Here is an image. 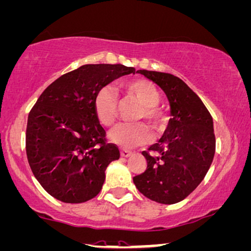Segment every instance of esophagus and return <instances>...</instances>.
<instances>
[{
	"label": "esophagus",
	"mask_w": 251,
	"mask_h": 251,
	"mask_svg": "<svg viewBox=\"0 0 251 251\" xmlns=\"http://www.w3.org/2000/svg\"><path fill=\"white\" fill-rule=\"evenodd\" d=\"M120 154H121V157H125V158H128L129 156H131V151H129V150H121L120 151Z\"/></svg>",
	"instance_id": "1"
}]
</instances>
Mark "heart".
Returning a JSON list of instances; mask_svg holds the SVG:
<instances>
[{"instance_id":"obj_1","label":"heart","mask_w":251,"mask_h":251,"mask_svg":"<svg viewBox=\"0 0 251 251\" xmlns=\"http://www.w3.org/2000/svg\"><path fill=\"white\" fill-rule=\"evenodd\" d=\"M122 87L128 94L132 95L140 101L142 110L138 114V120H147L153 128H159L163 125L162 111L157 107L160 101L158 88L147 79H134L122 83ZM95 116L101 126H109L116 119L117 95L110 86L99 88L93 100ZM113 144L125 149L141 147L148 144L152 138L150 129L143 123L138 125H126L121 123L111 129L108 136Z\"/></svg>"}]
</instances>
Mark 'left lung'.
<instances>
[{
    "label": "left lung",
    "mask_w": 251,
    "mask_h": 251,
    "mask_svg": "<svg viewBox=\"0 0 251 251\" xmlns=\"http://www.w3.org/2000/svg\"><path fill=\"white\" fill-rule=\"evenodd\" d=\"M138 73L163 89L171 119L162 138L149 152H143L147 170L134 177V184L149 199L171 205L196 190L209 170L215 152L213 119L200 98L178 76L147 70Z\"/></svg>",
    "instance_id": "left-lung-1"
}]
</instances>
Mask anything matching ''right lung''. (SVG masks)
I'll return each instance as SVG.
<instances>
[{"mask_svg":"<svg viewBox=\"0 0 251 251\" xmlns=\"http://www.w3.org/2000/svg\"><path fill=\"white\" fill-rule=\"evenodd\" d=\"M135 72L121 64L83 65L42 93L27 117L26 156L50 196L80 203L101 191L107 166L120 158V151L106 143L93 100L99 88Z\"/></svg>","mask_w":251,"mask_h":251,"instance_id":"1","label":"right lung"}]
</instances>
